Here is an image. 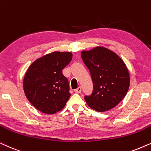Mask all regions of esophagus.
Here are the masks:
<instances>
[{
  "label": "esophagus",
  "mask_w": 151,
  "mask_h": 151,
  "mask_svg": "<svg viewBox=\"0 0 151 151\" xmlns=\"http://www.w3.org/2000/svg\"><path fill=\"white\" fill-rule=\"evenodd\" d=\"M75 91V93H80L81 91V87L79 86L77 89H75V91Z\"/></svg>",
  "instance_id": "obj_1"
}]
</instances>
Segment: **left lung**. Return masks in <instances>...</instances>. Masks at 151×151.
Returning <instances> with one entry per match:
<instances>
[{
  "mask_svg": "<svg viewBox=\"0 0 151 151\" xmlns=\"http://www.w3.org/2000/svg\"><path fill=\"white\" fill-rule=\"evenodd\" d=\"M81 58L93 83L91 95L84 97L87 104L99 112L111 109L129 89V74L125 63L116 53L102 47L83 51Z\"/></svg>",
  "mask_w": 151,
  "mask_h": 151,
  "instance_id": "8db88e82",
  "label": "left lung"
}]
</instances>
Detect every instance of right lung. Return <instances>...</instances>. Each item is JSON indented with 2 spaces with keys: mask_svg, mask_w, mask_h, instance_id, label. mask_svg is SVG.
<instances>
[{
  "mask_svg": "<svg viewBox=\"0 0 151 151\" xmlns=\"http://www.w3.org/2000/svg\"><path fill=\"white\" fill-rule=\"evenodd\" d=\"M72 58V53L54 51L37 59L27 70L23 83L25 95L42 113L56 114L69 100V82L62 70Z\"/></svg>",
  "mask_w": 151,
  "mask_h": 151,
  "instance_id": "obj_1",
  "label": "right lung"
}]
</instances>
